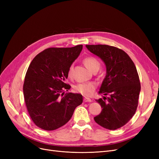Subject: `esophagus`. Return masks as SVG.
Masks as SVG:
<instances>
[{
	"label": "esophagus",
	"mask_w": 159,
	"mask_h": 159,
	"mask_svg": "<svg viewBox=\"0 0 159 159\" xmlns=\"http://www.w3.org/2000/svg\"><path fill=\"white\" fill-rule=\"evenodd\" d=\"M84 102H92V100H91V99H89V98H85L84 99Z\"/></svg>",
	"instance_id": "obj_1"
}]
</instances>
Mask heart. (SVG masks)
Masks as SVG:
<instances>
[{
    "mask_svg": "<svg viewBox=\"0 0 159 159\" xmlns=\"http://www.w3.org/2000/svg\"><path fill=\"white\" fill-rule=\"evenodd\" d=\"M84 62L85 65L87 66V68L91 71L99 70L100 68V62L92 56L86 57L84 60ZM74 66L71 65L68 70V75L69 78H71L72 72H73ZM96 85L93 82H88V83H80L75 86V90L78 93L82 94L84 96H90L92 95L95 89Z\"/></svg>",
    "mask_w": 159,
    "mask_h": 159,
    "instance_id": "1",
    "label": "heart"
}]
</instances>
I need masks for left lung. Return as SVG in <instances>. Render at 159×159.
I'll return each instance as SVG.
<instances>
[{
    "mask_svg": "<svg viewBox=\"0 0 159 159\" xmlns=\"http://www.w3.org/2000/svg\"><path fill=\"white\" fill-rule=\"evenodd\" d=\"M106 66L107 74L99 94L109 95L96 99L102 108L94 117L100 126L115 130L124 126L136 112L141 83L135 65L125 52L109 45H86Z\"/></svg>",
    "mask_w": 159,
    "mask_h": 159,
    "instance_id": "1",
    "label": "left lung"
}]
</instances>
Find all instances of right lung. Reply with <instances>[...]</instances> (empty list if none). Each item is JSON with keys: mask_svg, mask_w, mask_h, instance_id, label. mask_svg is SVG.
<instances>
[{"mask_svg": "<svg viewBox=\"0 0 159 159\" xmlns=\"http://www.w3.org/2000/svg\"><path fill=\"white\" fill-rule=\"evenodd\" d=\"M82 45L49 48L35 56L27 70L24 98L31 119L37 127L53 131L64 125L75 109L83 102L80 93H66L69 67L78 57Z\"/></svg>", "mask_w": 159, "mask_h": 159, "instance_id": "right-lung-1", "label": "right lung"}]
</instances>
